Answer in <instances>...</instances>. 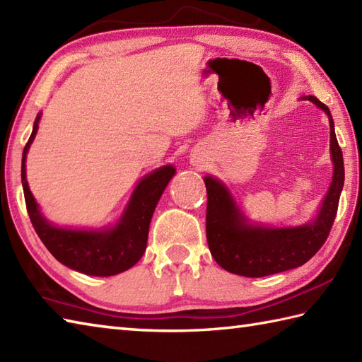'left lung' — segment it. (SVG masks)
Segmentation results:
<instances>
[{"label": "left lung", "instance_id": "8db88e82", "mask_svg": "<svg viewBox=\"0 0 362 362\" xmlns=\"http://www.w3.org/2000/svg\"><path fill=\"white\" fill-rule=\"evenodd\" d=\"M328 115L333 182L313 222L300 227L267 228L247 224L230 191L211 175L206 187V241L213 258L226 271L244 276H266L305 264L324 245L333 227L344 187V158L329 109L316 96H303Z\"/></svg>", "mask_w": 362, "mask_h": 362}]
</instances>
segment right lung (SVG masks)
<instances>
[{"mask_svg": "<svg viewBox=\"0 0 362 362\" xmlns=\"http://www.w3.org/2000/svg\"><path fill=\"white\" fill-rule=\"evenodd\" d=\"M38 121L40 113L34 121L33 134L21 158V182L26 209L38 238L54 258L78 272L110 276L127 271L143 257L153 210L175 174L174 166H161L138 182L124 214L113 228L73 230L56 227L42 216L26 180V153L35 138Z\"/></svg>", "mask_w": 362, "mask_h": 362, "instance_id": "obj_1", "label": "right lung"}]
</instances>
